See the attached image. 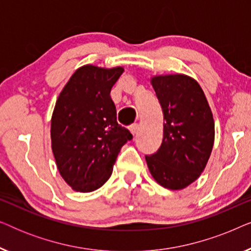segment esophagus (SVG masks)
I'll list each match as a JSON object with an SVG mask.
<instances>
[{"label": "esophagus", "mask_w": 251, "mask_h": 251, "mask_svg": "<svg viewBox=\"0 0 251 251\" xmlns=\"http://www.w3.org/2000/svg\"><path fill=\"white\" fill-rule=\"evenodd\" d=\"M129 129H130V131H131L132 135H136L137 131H138V125H137V123H135V125H131L129 126Z\"/></svg>", "instance_id": "1"}]
</instances>
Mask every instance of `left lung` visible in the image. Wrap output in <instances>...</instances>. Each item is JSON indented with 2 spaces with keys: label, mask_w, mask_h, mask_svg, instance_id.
Returning a JSON list of instances; mask_svg holds the SVG:
<instances>
[{
  "label": "left lung",
  "mask_w": 251,
  "mask_h": 251,
  "mask_svg": "<svg viewBox=\"0 0 251 251\" xmlns=\"http://www.w3.org/2000/svg\"><path fill=\"white\" fill-rule=\"evenodd\" d=\"M163 112L160 149L146 155L150 173L161 186L183 190L200 177L215 140V122L200 84L184 74L152 77Z\"/></svg>",
  "instance_id": "1"
}]
</instances>
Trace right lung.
Returning a JSON list of instances; mask_svg holds the SVG:
<instances>
[{
  "label": "right lung",
  "instance_id": "obj_1",
  "mask_svg": "<svg viewBox=\"0 0 251 251\" xmlns=\"http://www.w3.org/2000/svg\"><path fill=\"white\" fill-rule=\"evenodd\" d=\"M123 67L84 65L59 94L51 118V149L64 180L76 192L101 187L132 135L116 121L111 89Z\"/></svg>",
  "mask_w": 251,
  "mask_h": 251
}]
</instances>
